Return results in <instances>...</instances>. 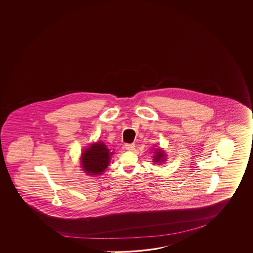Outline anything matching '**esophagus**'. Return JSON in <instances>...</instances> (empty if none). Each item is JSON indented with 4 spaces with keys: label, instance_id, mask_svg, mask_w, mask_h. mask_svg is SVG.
<instances>
[{
    "label": "esophagus",
    "instance_id": "34e87169",
    "mask_svg": "<svg viewBox=\"0 0 253 253\" xmlns=\"http://www.w3.org/2000/svg\"><path fill=\"white\" fill-rule=\"evenodd\" d=\"M125 148L128 151H132L135 148V145L134 144H126L125 145Z\"/></svg>",
    "mask_w": 253,
    "mask_h": 253
}]
</instances>
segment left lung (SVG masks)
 Returning <instances> with one entry per match:
<instances>
[{
  "instance_id": "left-lung-1",
  "label": "left lung",
  "mask_w": 253,
  "mask_h": 253,
  "mask_svg": "<svg viewBox=\"0 0 253 253\" xmlns=\"http://www.w3.org/2000/svg\"><path fill=\"white\" fill-rule=\"evenodd\" d=\"M153 162L155 163H163L166 162V154L162 149H154V154H153ZM161 165V164H160Z\"/></svg>"
}]
</instances>
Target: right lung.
I'll use <instances>...</instances> for the list:
<instances>
[{
	"label": "right lung",
	"instance_id": "right-lung-1",
	"mask_svg": "<svg viewBox=\"0 0 253 253\" xmlns=\"http://www.w3.org/2000/svg\"><path fill=\"white\" fill-rule=\"evenodd\" d=\"M112 153L103 142L93 143L81 154V168L91 176L102 174L108 168Z\"/></svg>",
	"mask_w": 253,
	"mask_h": 253
}]
</instances>
